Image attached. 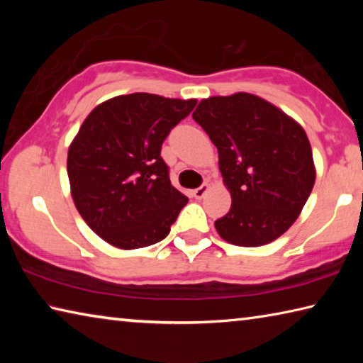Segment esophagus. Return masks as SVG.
<instances>
[{
    "mask_svg": "<svg viewBox=\"0 0 363 363\" xmlns=\"http://www.w3.org/2000/svg\"><path fill=\"white\" fill-rule=\"evenodd\" d=\"M208 190H210V186H208V184H203V186H200L199 189H195L194 192H192V195L195 196L196 200H200V199H203V196L206 195Z\"/></svg>",
    "mask_w": 363,
    "mask_h": 363,
    "instance_id": "34e87169",
    "label": "esophagus"
}]
</instances>
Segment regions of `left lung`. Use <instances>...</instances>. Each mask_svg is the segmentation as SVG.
Segmentation results:
<instances>
[{
  "mask_svg": "<svg viewBox=\"0 0 363 363\" xmlns=\"http://www.w3.org/2000/svg\"><path fill=\"white\" fill-rule=\"evenodd\" d=\"M194 120L219 155L232 205L214 223L237 247L277 240L303 211L315 182L311 143L296 120L250 93L200 101Z\"/></svg>",
  "mask_w": 363,
  "mask_h": 363,
  "instance_id": "8db88e82",
  "label": "left lung"
}]
</instances>
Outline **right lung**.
I'll return each instance as SVG.
<instances>
[{
  "instance_id": "right-lung-1",
  "label": "right lung",
  "mask_w": 363,
  "mask_h": 363,
  "mask_svg": "<svg viewBox=\"0 0 363 363\" xmlns=\"http://www.w3.org/2000/svg\"><path fill=\"white\" fill-rule=\"evenodd\" d=\"M196 99L134 93L91 110L67 155L79 216L104 242L136 250L163 240L189 199L171 186L163 140Z\"/></svg>"
}]
</instances>
